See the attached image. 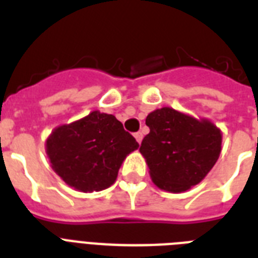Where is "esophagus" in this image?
<instances>
[{"label": "esophagus", "instance_id": "1", "mask_svg": "<svg viewBox=\"0 0 258 258\" xmlns=\"http://www.w3.org/2000/svg\"><path fill=\"white\" fill-rule=\"evenodd\" d=\"M134 137H135V139H137L138 143H142V139H143V134L135 133V134H134Z\"/></svg>", "mask_w": 258, "mask_h": 258}]
</instances>
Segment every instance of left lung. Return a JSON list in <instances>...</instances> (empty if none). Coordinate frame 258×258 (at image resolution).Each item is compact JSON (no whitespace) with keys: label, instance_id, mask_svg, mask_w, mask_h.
Listing matches in <instances>:
<instances>
[{"label":"left lung","instance_id":"left-lung-1","mask_svg":"<svg viewBox=\"0 0 258 258\" xmlns=\"http://www.w3.org/2000/svg\"><path fill=\"white\" fill-rule=\"evenodd\" d=\"M150 134L141 154L158 187L186 191L208 175L220 158L222 133L209 119H196L171 107L155 109L146 117Z\"/></svg>","mask_w":258,"mask_h":258}]
</instances>
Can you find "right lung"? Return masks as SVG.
<instances>
[{"instance_id":"add662e5","label":"right lung","mask_w":258,"mask_h":258,"mask_svg":"<svg viewBox=\"0 0 258 258\" xmlns=\"http://www.w3.org/2000/svg\"><path fill=\"white\" fill-rule=\"evenodd\" d=\"M138 147L135 138L124 131L116 117L100 111L58 125L45 142L53 171L83 192L109 187L125 157Z\"/></svg>"}]
</instances>
